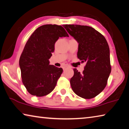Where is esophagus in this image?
<instances>
[{"label": "esophagus", "mask_w": 129, "mask_h": 129, "mask_svg": "<svg viewBox=\"0 0 129 129\" xmlns=\"http://www.w3.org/2000/svg\"><path fill=\"white\" fill-rule=\"evenodd\" d=\"M70 67L69 66H65V67H63V69L64 70H65V69H68V68H70Z\"/></svg>", "instance_id": "1"}]
</instances>
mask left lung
<instances>
[{"label": "left lung", "instance_id": "8db88e82", "mask_svg": "<svg viewBox=\"0 0 129 129\" xmlns=\"http://www.w3.org/2000/svg\"><path fill=\"white\" fill-rule=\"evenodd\" d=\"M64 27L78 41L77 57L86 62L82 73L73 69L74 75L70 80L72 89L83 99H93L106 87L112 70L108 43L91 27L65 24Z\"/></svg>", "mask_w": 129, "mask_h": 129}]
</instances>
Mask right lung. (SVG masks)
I'll return each instance as SVG.
<instances>
[{"mask_svg": "<svg viewBox=\"0 0 129 129\" xmlns=\"http://www.w3.org/2000/svg\"><path fill=\"white\" fill-rule=\"evenodd\" d=\"M61 37H69L62 26L46 24L37 28L25 44L19 65L22 82L31 95L43 97L55 88L63 70L49 65V59Z\"/></svg>", "mask_w": 129, "mask_h": 129, "instance_id": "add662e5", "label": "right lung"}]
</instances>
